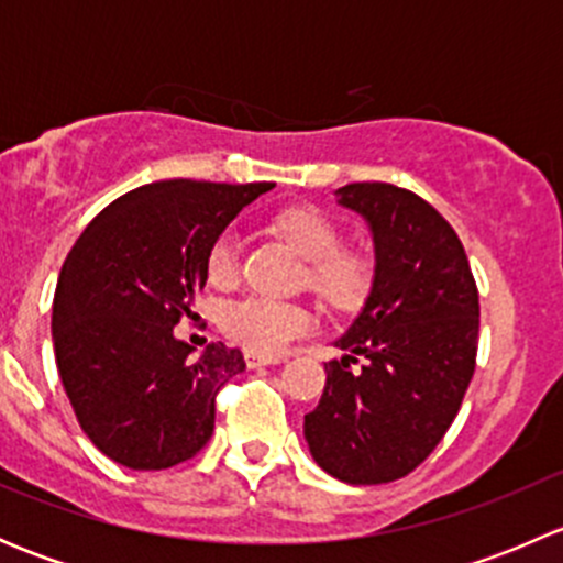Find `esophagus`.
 I'll use <instances>...</instances> for the list:
<instances>
[{
  "label": "esophagus",
  "mask_w": 563,
  "mask_h": 563,
  "mask_svg": "<svg viewBox=\"0 0 563 563\" xmlns=\"http://www.w3.org/2000/svg\"><path fill=\"white\" fill-rule=\"evenodd\" d=\"M247 367H261V365H277L280 356H264V354H255V351H247L245 354Z\"/></svg>",
  "instance_id": "34e87169"
}]
</instances>
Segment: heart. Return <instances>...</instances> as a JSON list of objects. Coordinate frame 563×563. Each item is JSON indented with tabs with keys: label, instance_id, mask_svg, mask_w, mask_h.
Here are the masks:
<instances>
[{
	"label": "heart",
	"instance_id": "heart-1",
	"mask_svg": "<svg viewBox=\"0 0 563 563\" xmlns=\"http://www.w3.org/2000/svg\"><path fill=\"white\" fill-rule=\"evenodd\" d=\"M277 231L291 242L308 266V283L334 308H356L373 286V264L360 250L343 247L338 223L318 207L302 203L277 214ZM240 275V242L234 231L214 236L207 250V277L214 286H231ZM220 327L255 354H280L297 338L310 332L313 316L294 302L247 294L220 310Z\"/></svg>",
	"mask_w": 563,
	"mask_h": 563
}]
</instances>
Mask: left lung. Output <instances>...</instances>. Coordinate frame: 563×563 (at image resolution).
I'll use <instances>...</instances> for the list:
<instances>
[{"mask_svg": "<svg viewBox=\"0 0 563 563\" xmlns=\"http://www.w3.org/2000/svg\"><path fill=\"white\" fill-rule=\"evenodd\" d=\"M338 196L371 225L376 277L338 340L345 356L323 365L305 439L327 474L382 485L411 474L455 422L476 367L479 291L455 229L417 192L354 181Z\"/></svg>", "mask_w": 563, "mask_h": 563, "instance_id": "left-lung-1", "label": "left lung"}]
</instances>
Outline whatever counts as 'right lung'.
Returning a JSON list of instances; mask_svg holds the SVG:
<instances>
[{
	"label": "right lung",
	"mask_w": 563,
	"mask_h": 563,
	"mask_svg": "<svg viewBox=\"0 0 563 563\" xmlns=\"http://www.w3.org/2000/svg\"><path fill=\"white\" fill-rule=\"evenodd\" d=\"M269 181L166 179L111 201L67 253L54 294L56 367L78 424L113 463L161 471L203 450L240 349L174 338L207 286L214 236Z\"/></svg>",
	"instance_id": "add662e5"
}]
</instances>
